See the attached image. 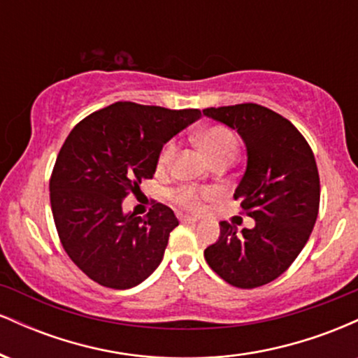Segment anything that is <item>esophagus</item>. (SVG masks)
<instances>
[{
	"mask_svg": "<svg viewBox=\"0 0 358 358\" xmlns=\"http://www.w3.org/2000/svg\"><path fill=\"white\" fill-rule=\"evenodd\" d=\"M180 220L185 222V224H195L196 217H192V215H180Z\"/></svg>",
	"mask_w": 358,
	"mask_h": 358,
	"instance_id": "1",
	"label": "esophagus"
}]
</instances>
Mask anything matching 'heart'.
Masks as SVG:
<instances>
[{
    "instance_id": "obj_1",
    "label": "heart",
    "mask_w": 358,
    "mask_h": 358,
    "mask_svg": "<svg viewBox=\"0 0 358 358\" xmlns=\"http://www.w3.org/2000/svg\"><path fill=\"white\" fill-rule=\"evenodd\" d=\"M196 143H199V146L202 148V151L208 156L210 162L220 158V156L237 153L236 136H234L231 131L225 129V127L222 126L207 127V129L202 131V133L196 136ZM173 153H175V143H168V145L162 150V153H159V158H158L159 170H163V168L170 165L171 158H173ZM207 195L208 192L199 193L192 187H182L173 193V199L180 205H183L185 208H192V210H195V208L200 207V199Z\"/></svg>"
}]
</instances>
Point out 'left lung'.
Listing matches in <instances>:
<instances>
[{
  "label": "left lung",
  "mask_w": 358,
  "mask_h": 358,
  "mask_svg": "<svg viewBox=\"0 0 358 358\" xmlns=\"http://www.w3.org/2000/svg\"><path fill=\"white\" fill-rule=\"evenodd\" d=\"M203 116L244 141L248 165L234 199L254 219V227L242 231L220 222V237L205 249V261L232 286L268 285L293 264L315 227L320 176L313 151L286 117L264 106L208 108Z\"/></svg>",
  "instance_id": "left-lung-1"
}]
</instances>
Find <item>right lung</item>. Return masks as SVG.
Returning a JSON list of instances; mask_svg holds the SVG:
<instances>
[{"label": "right lung", "instance_id": "1", "mask_svg": "<svg viewBox=\"0 0 358 358\" xmlns=\"http://www.w3.org/2000/svg\"><path fill=\"white\" fill-rule=\"evenodd\" d=\"M199 109L116 102L71 131L53 166L50 203L65 252L92 281L129 289L155 273L178 225L155 203L146 217L122 210V200L153 178L163 146L200 119Z\"/></svg>", "mask_w": 358, "mask_h": 358}]
</instances>
